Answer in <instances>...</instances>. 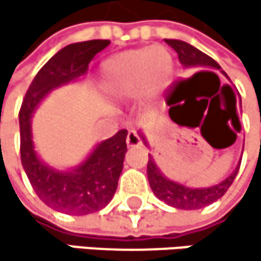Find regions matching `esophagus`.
Instances as JSON below:
<instances>
[{"label": "esophagus", "instance_id": "esophagus-1", "mask_svg": "<svg viewBox=\"0 0 261 261\" xmlns=\"http://www.w3.org/2000/svg\"><path fill=\"white\" fill-rule=\"evenodd\" d=\"M141 144H142V141H141L136 129H129L128 135H126V145L128 147H139Z\"/></svg>", "mask_w": 261, "mask_h": 261}]
</instances>
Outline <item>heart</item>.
I'll return each mask as SVG.
<instances>
[{
	"label": "heart",
	"instance_id": "obj_1",
	"mask_svg": "<svg viewBox=\"0 0 261 261\" xmlns=\"http://www.w3.org/2000/svg\"><path fill=\"white\" fill-rule=\"evenodd\" d=\"M174 75V59L163 46H145L119 53L101 65L103 86L116 101H132L144 94L153 105Z\"/></svg>",
	"mask_w": 261,
	"mask_h": 261
}]
</instances>
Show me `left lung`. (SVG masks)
<instances>
[{
  "label": "left lung",
  "instance_id": "obj_1",
  "mask_svg": "<svg viewBox=\"0 0 261 261\" xmlns=\"http://www.w3.org/2000/svg\"><path fill=\"white\" fill-rule=\"evenodd\" d=\"M166 43L175 49L177 55H178V61L185 68H216V70H221L219 64L215 59L206 56L205 53H202L200 49H197L193 45H189L183 40H177V39H166ZM206 73H213V72H206ZM221 73L225 75L222 70H221ZM139 136H141L142 142L148 147L147 139L141 132H139ZM238 169H240V164L233 169V172L230 174L227 178H224L222 181H219L213 186L189 188L183 183H178L172 178L166 177L160 170V167L156 166L152 155L148 153L147 177H148V183H150V188H152L153 194L160 200H163L164 203L174 206V208H178V210H199V208H203L210 203L216 202L218 199H221L225 194V191L230 188V185L233 183V180L238 174Z\"/></svg>",
  "mask_w": 261,
  "mask_h": 261
}]
</instances>
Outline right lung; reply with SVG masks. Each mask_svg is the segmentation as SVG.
I'll use <instances>...</instances> for the list:
<instances>
[{"instance_id":"1","label":"right lung","mask_w":261,"mask_h":261,"mask_svg":"<svg viewBox=\"0 0 261 261\" xmlns=\"http://www.w3.org/2000/svg\"><path fill=\"white\" fill-rule=\"evenodd\" d=\"M108 45L109 40H87L64 46L39 70L18 114L21 164L36 194L49 208L73 216L98 212L111 202L123 169L128 132L120 129L98 142L78 166L59 170L37 155L31 119L49 92L84 78L89 62Z\"/></svg>"}]
</instances>
